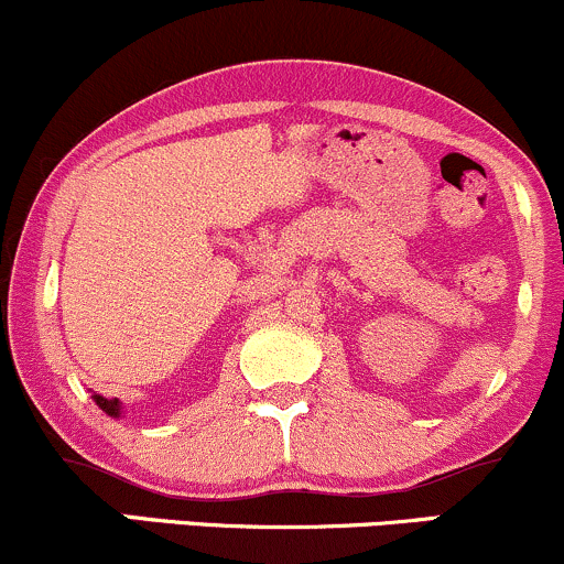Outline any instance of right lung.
<instances>
[{
	"mask_svg": "<svg viewBox=\"0 0 564 564\" xmlns=\"http://www.w3.org/2000/svg\"><path fill=\"white\" fill-rule=\"evenodd\" d=\"M93 400L100 410H104V413L113 415V419H119V415H122V404H119V400H113V397L109 400V397H104V394H93Z\"/></svg>",
	"mask_w": 564,
	"mask_h": 564,
	"instance_id": "obj_1",
	"label": "right lung"
}]
</instances>
